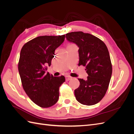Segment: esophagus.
Returning <instances> with one entry per match:
<instances>
[{
  "label": "esophagus",
  "instance_id": "1",
  "mask_svg": "<svg viewBox=\"0 0 134 134\" xmlns=\"http://www.w3.org/2000/svg\"><path fill=\"white\" fill-rule=\"evenodd\" d=\"M71 79H72V77H71L70 76H65V79H66V82H68V81H69V80H71Z\"/></svg>",
  "mask_w": 134,
  "mask_h": 134
}]
</instances>
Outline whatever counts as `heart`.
Masks as SVG:
<instances>
[{
    "label": "heart",
    "mask_w": 134,
    "mask_h": 134,
    "mask_svg": "<svg viewBox=\"0 0 134 134\" xmlns=\"http://www.w3.org/2000/svg\"><path fill=\"white\" fill-rule=\"evenodd\" d=\"M75 46V45L74 44H69L68 45V46Z\"/></svg>",
    "instance_id": "1"
}]
</instances>
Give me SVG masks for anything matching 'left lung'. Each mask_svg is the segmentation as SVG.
<instances>
[{
  "mask_svg": "<svg viewBox=\"0 0 134 134\" xmlns=\"http://www.w3.org/2000/svg\"><path fill=\"white\" fill-rule=\"evenodd\" d=\"M66 39L79 47L78 65L86 66V80L78 79L79 87L74 91L79 103L91 106L106 94L111 78L112 67L108 48L102 40L82 31L66 34Z\"/></svg>",
  "mask_w": 134,
  "mask_h": 134,
  "instance_id": "left-lung-1",
  "label": "left lung"
}]
</instances>
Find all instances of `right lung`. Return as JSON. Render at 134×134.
I'll use <instances>...</instances> for the list:
<instances>
[{"label": "right lung", "instance_id": "add662e5", "mask_svg": "<svg viewBox=\"0 0 134 134\" xmlns=\"http://www.w3.org/2000/svg\"><path fill=\"white\" fill-rule=\"evenodd\" d=\"M62 36H42L32 39L22 47L18 71L24 91L37 106L48 108L58 102L59 88L64 76H53L46 72L54 57L55 50L65 40Z\"/></svg>", "mask_w": 134, "mask_h": 134}]
</instances>
